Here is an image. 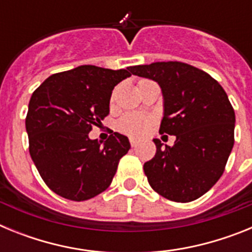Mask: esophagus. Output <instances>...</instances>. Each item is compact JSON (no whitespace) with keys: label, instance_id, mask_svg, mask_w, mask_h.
Returning a JSON list of instances; mask_svg holds the SVG:
<instances>
[{"label":"esophagus","instance_id":"obj_1","mask_svg":"<svg viewBox=\"0 0 252 252\" xmlns=\"http://www.w3.org/2000/svg\"><path fill=\"white\" fill-rule=\"evenodd\" d=\"M130 144H131V146H132V148H135V146L137 145V140L136 139H132V137H131V139H130Z\"/></svg>","mask_w":252,"mask_h":252}]
</instances>
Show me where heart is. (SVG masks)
Segmentation results:
<instances>
[{
    "label": "heart",
    "instance_id": "1",
    "mask_svg": "<svg viewBox=\"0 0 252 252\" xmlns=\"http://www.w3.org/2000/svg\"><path fill=\"white\" fill-rule=\"evenodd\" d=\"M154 125V117L142 113H132L125 116L120 121L119 128L124 133L132 137L144 136L150 131Z\"/></svg>",
    "mask_w": 252,
    "mask_h": 252
}]
</instances>
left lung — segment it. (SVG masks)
Instances as JSON below:
<instances>
[{
    "label": "left lung",
    "instance_id": "left-lung-1",
    "mask_svg": "<svg viewBox=\"0 0 252 252\" xmlns=\"http://www.w3.org/2000/svg\"><path fill=\"white\" fill-rule=\"evenodd\" d=\"M130 72L157 82L162 93L160 133L174 135L144 164L151 188L174 202L194 201L223 174L233 148L235 111L226 92L209 74L180 62L130 66Z\"/></svg>",
    "mask_w": 252,
    "mask_h": 252
}]
</instances>
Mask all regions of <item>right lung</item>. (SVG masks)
Returning a JSON list of instances; mask_svg holds the SVG:
<instances>
[{
	"label": "right lung",
	"instance_id": "right-lung-1",
	"mask_svg": "<svg viewBox=\"0 0 252 252\" xmlns=\"http://www.w3.org/2000/svg\"><path fill=\"white\" fill-rule=\"evenodd\" d=\"M130 68L81 65L50 75L32 93L26 116L29 150L46 186L70 201H87L110 187L119 161L130 150L125 135L90 139L110 113L115 86Z\"/></svg>",
	"mask_w": 252,
	"mask_h": 252
}]
</instances>
